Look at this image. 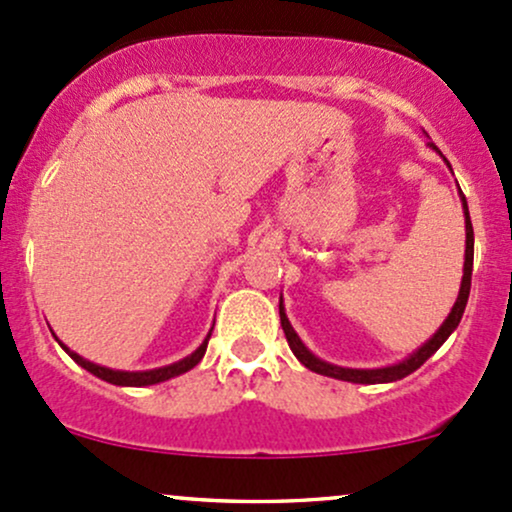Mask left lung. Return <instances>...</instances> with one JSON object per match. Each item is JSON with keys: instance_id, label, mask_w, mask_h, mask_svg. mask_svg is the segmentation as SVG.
<instances>
[{"instance_id": "8db88e82", "label": "left lung", "mask_w": 512, "mask_h": 512, "mask_svg": "<svg viewBox=\"0 0 512 512\" xmlns=\"http://www.w3.org/2000/svg\"><path fill=\"white\" fill-rule=\"evenodd\" d=\"M428 147H433L435 152H438V147H435L433 142H428ZM459 195H462L464 229H467V246H464V275H462V285H459V295H457L455 307H452V312L447 314V319L442 321L440 329L433 333V338H428V341L423 343V346L418 348L416 353H411L409 358L401 360V363H396V365L377 367V370H353V367H338V365H331V363H324V360H319L317 355L312 353V350L304 346V343L300 341V336H297L295 329H292L290 321H287V314H285V307H283V297H280V326H283L287 343H290V350L295 353V358L300 360L304 367H309V370L317 372V375H326V377H333V380L355 382V384L396 382V380H401V377L416 372L418 367L426 363L430 355H433L435 350H438L442 343L450 338V333L459 326V319H462L464 307H467L469 287H472V266H474V229H472V220H469L467 198H464L462 191H459Z\"/></svg>"}]
</instances>
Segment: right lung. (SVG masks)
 I'll use <instances>...</instances> for the list:
<instances>
[{
	"label": "right lung",
	"instance_id": "1",
	"mask_svg": "<svg viewBox=\"0 0 512 512\" xmlns=\"http://www.w3.org/2000/svg\"><path fill=\"white\" fill-rule=\"evenodd\" d=\"M208 341H210V333L205 336V341L200 343L198 348L193 350L191 355H186V358L179 360V363H171V365H164V367H154V370H142V372H125V370H111V367H101L96 363H89V360H84L82 355H77L74 350H70L67 346H62L70 353V358L74 360L77 365H82L84 370H89L91 375H96L99 380L103 382H111V384H118V387H149V384H159V382H166L171 380V377H179L183 372L193 370L195 365L203 360L205 350H208Z\"/></svg>",
	"mask_w": 512,
	"mask_h": 512
}]
</instances>
